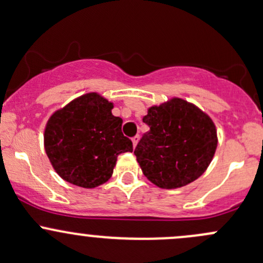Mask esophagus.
Here are the masks:
<instances>
[{
	"mask_svg": "<svg viewBox=\"0 0 263 263\" xmlns=\"http://www.w3.org/2000/svg\"><path fill=\"white\" fill-rule=\"evenodd\" d=\"M139 141H140V136H139V135H136V136L132 137V143H134V147H136L137 143H139Z\"/></svg>",
	"mask_w": 263,
	"mask_h": 263,
	"instance_id": "34e87169",
	"label": "esophagus"
}]
</instances>
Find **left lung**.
Here are the masks:
<instances>
[{
  "mask_svg": "<svg viewBox=\"0 0 263 263\" xmlns=\"http://www.w3.org/2000/svg\"><path fill=\"white\" fill-rule=\"evenodd\" d=\"M148 124L135 148L143 175L162 189H178L200 178L218 146L213 120L194 103L173 97L147 108Z\"/></svg>",
  "mask_w": 263,
  "mask_h": 263,
  "instance_id": "left-lung-1",
  "label": "left lung"
}]
</instances>
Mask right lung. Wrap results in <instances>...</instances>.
Masks as SVG:
<instances>
[{
    "instance_id": "add662e5",
    "label": "right lung",
    "mask_w": 263,
    "mask_h": 263,
    "mask_svg": "<svg viewBox=\"0 0 263 263\" xmlns=\"http://www.w3.org/2000/svg\"><path fill=\"white\" fill-rule=\"evenodd\" d=\"M112 108V102L89 92L50 116L44 147L63 180L93 189L109 180L118 155L134 151L121 129L122 118L113 116Z\"/></svg>"
}]
</instances>
